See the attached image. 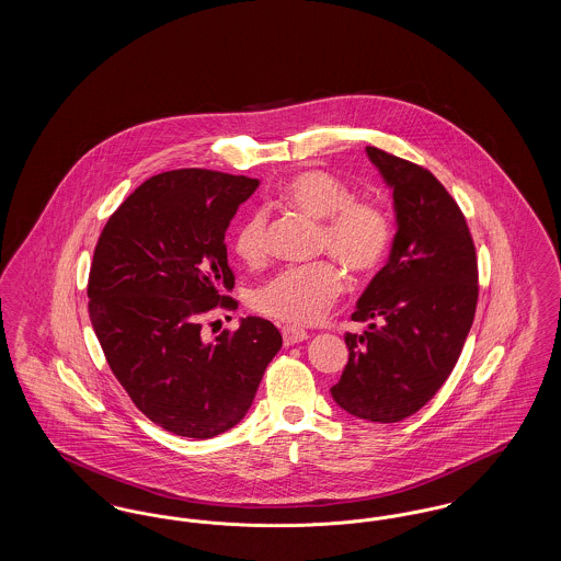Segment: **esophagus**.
I'll list each match as a JSON object with an SVG mask.
<instances>
[{"mask_svg": "<svg viewBox=\"0 0 561 561\" xmlns=\"http://www.w3.org/2000/svg\"><path fill=\"white\" fill-rule=\"evenodd\" d=\"M282 336H284V345H286V347L296 345V343H302V341L309 339V334H307L305 330L296 328V325H284V328H282Z\"/></svg>", "mask_w": 561, "mask_h": 561, "instance_id": "obj_1", "label": "esophagus"}]
</instances>
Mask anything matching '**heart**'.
I'll return each instance as SVG.
<instances>
[{"mask_svg": "<svg viewBox=\"0 0 561 561\" xmlns=\"http://www.w3.org/2000/svg\"><path fill=\"white\" fill-rule=\"evenodd\" d=\"M279 197L296 210L321 220L320 250L330 252L353 275H368L387 259L393 241L389 210L370 197H355L353 188L323 170L294 174ZM236 254L248 265H261L268 252V214L252 210L233 236ZM345 290L341 267L321 259L282 268L252 294V307L277 321L309 325L321 320Z\"/></svg>", "mask_w": 561, "mask_h": 561, "instance_id": "1", "label": "heart"}]
</instances>
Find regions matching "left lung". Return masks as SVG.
Returning a JSON list of instances; mask_svg holds the SVG:
<instances>
[{
	"label": "left lung",
	"mask_w": 561,
	"mask_h": 561,
	"mask_svg": "<svg viewBox=\"0 0 561 561\" xmlns=\"http://www.w3.org/2000/svg\"><path fill=\"white\" fill-rule=\"evenodd\" d=\"M393 188L398 233L389 263L357 300L345 334L348 362L330 389L348 414L398 423L448 380L478 307V256L465 214L427 168L366 147Z\"/></svg>",
	"instance_id": "obj_1"
}]
</instances>
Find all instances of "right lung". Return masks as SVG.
<instances>
[{
  "mask_svg": "<svg viewBox=\"0 0 561 561\" xmlns=\"http://www.w3.org/2000/svg\"><path fill=\"white\" fill-rule=\"evenodd\" d=\"M259 181L204 168L151 176L108 216L88 277V313L108 368L156 425L208 439L256 396L279 330L243 318L204 336V316L236 309L225 233Z\"/></svg>",
  "mask_w": 561,
  "mask_h": 561,
  "instance_id": "1",
  "label": "right lung"
}]
</instances>
